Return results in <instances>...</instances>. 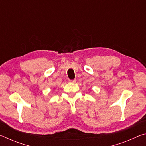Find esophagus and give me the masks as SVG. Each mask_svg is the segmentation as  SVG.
I'll return each instance as SVG.
<instances>
[{
	"label": "esophagus",
	"mask_w": 146,
	"mask_h": 146,
	"mask_svg": "<svg viewBox=\"0 0 146 146\" xmlns=\"http://www.w3.org/2000/svg\"><path fill=\"white\" fill-rule=\"evenodd\" d=\"M69 81H70V82H73V83H75V82H76V79H74V80H69Z\"/></svg>",
	"instance_id": "obj_1"
}]
</instances>
